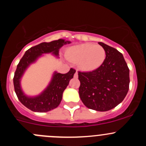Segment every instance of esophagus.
I'll return each mask as SVG.
<instances>
[{
    "label": "esophagus",
    "instance_id": "1",
    "mask_svg": "<svg viewBox=\"0 0 146 146\" xmlns=\"http://www.w3.org/2000/svg\"><path fill=\"white\" fill-rule=\"evenodd\" d=\"M78 72L76 71V73H75V74H74V78H78Z\"/></svg>",
    "mask_w": 146,
    "mask_h": 146
}]
</instances>
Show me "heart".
I'll return each mask as SVG.
<instances>
[{
	"instance_id": "1",
	"label": "heart",
	"mask_w": 146,
	"mask_h": 146,
	"mask_svg": "<svg viewBox=\"0 0 146 146\" xmlns=\"http://www.w3.org/2000/svg\"><path fill=\"white\" fill-rule=\"evenodd\" d=\"M70 61L78 62L79 67L85 71H92L102 66L106 57L105 50L99 44L85 43L70 47L66 51Z\"/></svg>"
}]
</instances>
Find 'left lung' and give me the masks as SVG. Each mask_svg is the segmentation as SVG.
I'll return each instance as SVG.
<instances>
[{
    "label": "left lung",
    "instance_id": "obj_1",
    "mask_svg": "<svg viewBox=\"0 0 146 146\" xmlns=\"http://www.w3.org/2000/svg\"><path fill=\"white\" fill-rule=\"evenodd\" d=\"M106 52L104 61L96 70L78 71L79 95L88 108L99 111L111 110L120 104L129 89V69L121 53L98 42Z\"/></svg>",
    "mask_w": 146,
    "mask_h": 146
}]
</instances>
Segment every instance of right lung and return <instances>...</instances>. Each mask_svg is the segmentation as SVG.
Instances as JSON below:
<instances>
[{
    "instance_id": "1",
    "label": "right lung",
    "mask_w": 146,
    "mask_h": 146,
    "mask_svg": "<svg viewBox=\"0 0 146 146\" xmlns=\"http://www.w3.org/2000/svg\"><path fill=\"white\" fill-rule=\"evenodd\" d=\"M70 43L69 41H65L61 39L48 43L42 42L29 48L20 59L15 72L13 84L15 92L18 100L29 110L36 112H46L56 108L62 100L63 92L68 85L70 79L73 78L76 70L70 68L66 74L55 72L48 87L40 95L33 98L26 96L20 87V79L24 72L29 64L35 62L42 54L52 53L57 56H58L59 48L64 45Z\"/></svg>"
}]
</instances>
